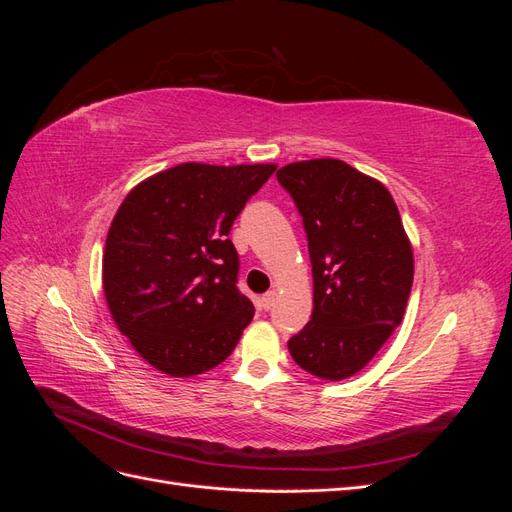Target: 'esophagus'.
Returning <instances> with one entry per match:
<instances>
[{
    "mask_svg": "<svg viewBox=\"0 0 512 512\" xmlns=\"http://www.w3.org/2000/svg\"><path fill=\"white\" fill-rule=\"evenodd\" d=\"M275 297L277 294L271 290V292H267V294H262L260 297V305H262V309H271L273 305H275Z\"/></svg>",
    "mask_w": 512,
    "mask_h": 512,
    "instance_id": "obj_1",
    "label": "esophagus"
}]
</instances>
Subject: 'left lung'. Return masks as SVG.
Instances as JSON below:
<instances>
[{
    "label": "left lung",
    "mask_w": 512,
    "mask_h": 512,
    "mask_svg": "<svg viewBox=\"0 0 512 512\" xmlns=\"http://www.w3.org/2000/svg\"><path fill=\"white\" fill-rule=\"evenodd\" d=\"M277 181L303 215L314 277L312 320L288 342L290 356L320 380H346L404 320L412 243L384 183L342 160L292 162Z\"/></svg>",
    "instance_id": "1"
}]
</instances>
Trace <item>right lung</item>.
<instances>
[{"label":"right lung","instance_id":"add662e5","mask_svg":"<svg viewBox=\"0 0 512 512\" xmlns=\"http://www.w3.org/2000/svg\"><path fill=\"white\" fill-rule=\"evenodd\" d=\"M275 168L183 162L123 198L104 245V297L117 329L162 374L218 367L252 322L228 232Z\"/></svg>","mask_w":512,"mask_h":512}]
</instances>
